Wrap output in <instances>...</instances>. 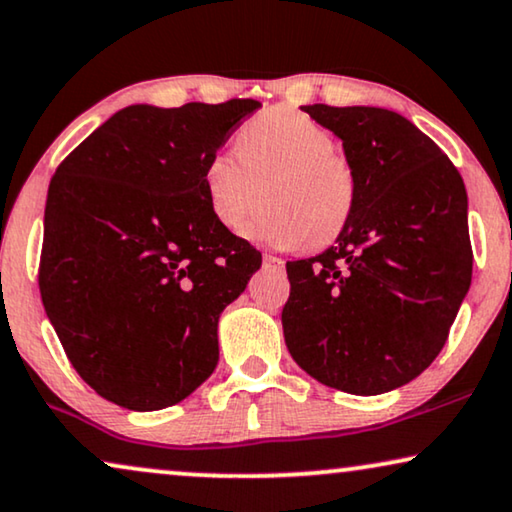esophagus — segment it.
I'll use <instances>...</instances> for the list:
<instances>
[{"label": "esophagus", "instance_id": "34e87169", "mask_svg": "<svg viewBox=\"0 0 512 512\" xmlns=\"http://www.w3.org/2000/svg\"><path fill=\"white\" fill-rule=\"evenodd\" d=\"M263 265H265V268H272V270H284L282 258H277L272 254H263Z\"/></svg>", "mask_w": 512, "mask_h": 512}]
</instances>
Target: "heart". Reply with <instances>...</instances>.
Returning a JSON list of instances; mask_svg holds the SVG:
<instances>
[{
    "label": "heart",
    "instance_id": "obj_1",
    "mask_svg": "<svg viewBox=\"0 0 512 512\" xmlns=\"http://www.w3.org/2000/svg\"><path fill=\"white\" fill-rule=\"evenodd\" d=\"M333 132L303 111L272 107L237 132V153L207 160L205 193L214 219L240 233L263 202L251 235L282 249L326 247L352 219L356 172L335 151Z\"/></svg>",
    "mask_w": 512,
    "mask_h": 512
}]
</instances>
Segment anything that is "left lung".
Returning <instances> with one entry per match:
<instances>
[{"instance_id":"8db88e82","label":"left lung","mask_w":512,"mask_h":512,"mask_svg":"<svg viewBox=\"0 0 512 512\" xmlns=\"http://www.w3.org/2000/svg\"><path fill=\"white\" fill-rule=\"evenodd\" d=\"M303 111L342 139L359 188L335 247L286 263V347L326 387L384 394L431 366L471 286L464 179L396 111Z\"/></svg>"}]
</instances>
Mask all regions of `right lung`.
I'll use <instances>...</instances> for the list:
<instances>
[{"mask_svg": "<svg viewBox=\"0 0 512 512\" xmlns=\"http://www.w3.org/2000/svg\"><path fill=\"white\" fill-rule=\"evenodd\" d=\"M258 107H125L53 174L41 300L81 380L121 408H167L214 373L219 314L261 251L214 219L202 174Z\"/></svg>", "mask_w": 512, "mask_h": 512, "instance_id": "add662e5", "label": "right lung"}]
</instances>
